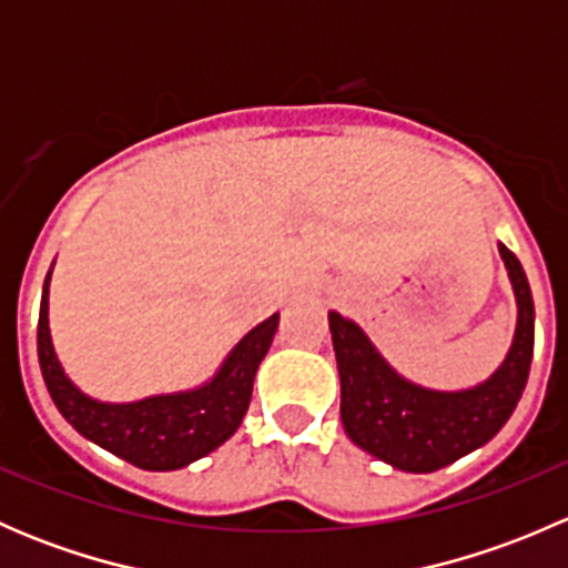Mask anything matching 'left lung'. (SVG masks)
Wrapping results in <instances>:
<instances>
[{
  "instance_id": "obj_1",
  "label": "left lung",
  "mask_w": 568,
  "mask_h": 568,
  "mask_svg": "<svg viewBox=\"0 0 568 568\" xmlns=\"http://www.w3.org/2000/svg\"><path fill=\"white\" fill-rule=\"evenodd\" d=\"M497 250L517 300V326L503 363L473 387L434 390L406 379L357 321L329 311L343 428L374 459L404 473H434L484 448L517 409L530 374L536 311L523 263L506 244Z\"/></svg>"
}]
</instances>
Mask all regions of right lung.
I'll return each mask as SVG.
<instances>
[{
    "label": "right lung",
    "instance_id": "1",
    "mask_svg": "<svg viewBox=\"0 0 568 568\" xmlns=\"http://www.w3.org/2000/svg\"><path fill=\"white\" fill-rule=\"evenodd\" d=\"M51 268L40 296L38 359L51 400L84 439L140 469L170 473L203 459L236 434L247 415L257 365L277 332L280 313L252 326L203 385L114 404L73 385L57 357L49 329Z\"/></svg>",
    "mask_w": 568,
    "mask_h": 568
}]
</instances>
